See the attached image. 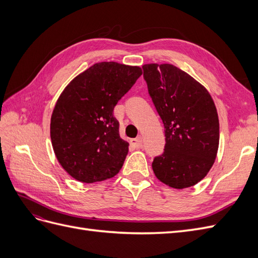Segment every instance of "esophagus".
Listing matches in <instances>:
<instances>
[{
	"label": "esophagus",
	"instance_id": "34e87169",
	"mask_svg": "<svg viewBox=\"0 0 258 258\" xmlns=\"http://www.w3.org/2000/svg\"><path fill=\"white\" fill-rule=\"evenodd\" d=\"M131 145L134 146L137 150H140V148L143 147V142H142V138L141 137H138L137 139H132L130 141Z\"/></svg>",
	"mask_w": 258,
	"mask_h": 258
}]
</instances>
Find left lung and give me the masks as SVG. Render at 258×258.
I'll list each match as a JSON object with an SVG mask.
<instances>
[{
  "label": "left lung",
  "mask_w": 258,
  "mask_h": 258,
  "mask_svg": "<svg viewBox=\"0 0 258 258\" xmlns=\"http://www.w3.org/2000/svg\"><path fill=\"white\" fill-rule=\"evenodd\" d=\"M156 111L165 126V151L152 167L173 188L194 186L212 168L220 142V122L209 91L172 64L142 67Z\"/></svg>",
  "instance_id": "obj_1"
}]
</instances>
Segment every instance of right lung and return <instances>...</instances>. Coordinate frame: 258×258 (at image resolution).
Returning a JSON list of instances; mask_svg holds the SVG:
<instances>
[{
	"mask_svg": "<svg viewBox=\"0 0 258 258\" xmlns=\"http://www.w3.org/2000/svg\"><path fill=\"white\" fill-rule=\"evenodd\" d=\"M142 75L139 67L100 62L62 91L50 120V139L60 165L75 179L95 183L119 172L129 143L119 136L113 111Z\"/></svg>",
	"mask_w": 258,
	"mask_h": 258,
	"instance_id": "add662e5",
	"label": "right lung"
}]
</instances>
